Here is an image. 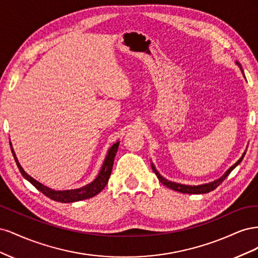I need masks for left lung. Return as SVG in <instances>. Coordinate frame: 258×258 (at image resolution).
I'll return each mask as SVG.
<instances>
[{
	"instance_id": "obj_1",
	"label": "left lung",
	"mask_w": 258,
	"mask_h": 258,
	"mask_svg": "<svg viewBox=\"0 0 258 258\" xmlns=\"http://www.w3.org/2000/svg\"><path fill=\"white\" fill-rule=\"evenodd\" d=\"M236 64L241 69V72H242V74H243V76H244L243 70H242L241 64L239 63L238 61H236ZM244 79H245V76H244ZM245 153H246V151L243 153V155L241 156V158H240V159L235 163V165L231 166V167H230L227 171H226V172H225V173H224L220 178L215 179V181H213V182L206 183V184H201V185H185V184H179V183H175V182L168 181L167 178H165V177H163L162 175H160V173L158 172L157 169L155 168V166H154V163H153V162L151 163V167H152L153 171L155 172V174L157 175V177H158V179H159V182H160L161 184L165 185V186H167L168 188H170V189H173V190H175V191L182 192V194H195V195L207 194V192H210V191L214 190V189L216 188V187H217L218 185H220V184L224 181V179L229 175V173L231 172V171L239 165V163L242 161V159H243Z\"/></svg>"
}]
</instances>
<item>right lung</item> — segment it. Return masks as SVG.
Returning <instances> with one entry per match:
<instances>
[{"mask_svg": "<svg viewBox=\"0 0 258 258\" xmlns=\"http://www.w3.org/2000/svg\"><path fill=\"white\" fill-rule=\"evenodd\" d=\"M11 145V150L13 153V156L15 158V161H16L18 169L20 171V173L22 176L25 177L27 181H29L31 184H32L36 189L43 192L45 196H47L48 198L62 202V204H70V202H75V201H81L85 199H89L91 197H95L96 195H98L101 190H102L104 187L106 186L108 178L111 176V172L113 169V163H114V158L116 156L117 150H118L119 142L117 141L114 143L110 148H108L107 154L104 158V161L102 163V167H101L99 173L97 177L93 179V181L87 185H85L83 187H80V188H75V189H67V190H54L49 188V187L43 185L42 183L37 182L36 179H34L32 176H30L25 170L22 169L20 166V163L16 157V154L14 152V148L12 146V143L10 142Z\"/></svg>", "mask_w": 258, "mask_h": 258, "instance_id": "add662e5", "label": "right lung"}]
</instances>
